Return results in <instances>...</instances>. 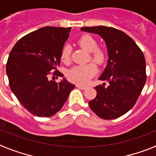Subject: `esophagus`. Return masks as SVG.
I'll return each instance as SVG.
<instances>
[{
	"instance_id": "esophagus-1",
	"label": "esophagus",
	"mask_w": 156,
	"mask_h": 156,
	"mask_svg": "<svg viewBox=\"0 0 156 156\" xmlns=\"http://www.w3.org/2000/svg\"><path fill=\"white\" fill-rule=\"evenodd\" d=\"M76 87L78 88H80V89H82V90H85V89L87 88V87L83 86V85H80V84H76Z\"/></svg>"
}]
</instances>
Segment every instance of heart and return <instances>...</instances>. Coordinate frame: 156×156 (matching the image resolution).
I'll list each match as a JSON object with an SVG mask.
<instances>
[{"label": "heart", "mask_w": 156, "mask_h": 156, "mask_svg": "<svg viewBox=\"0 0 156 156\" xmlns=\"http://www.w3.org/2000/svg\"><path fill=\"white\" fill-rule=\"evenodd\" d=\"M80 46L90 52V58L94 62L98 65L104 63L105 60V52L103 49L97 48L98 43L96 40L90 35H83L78 41ZM72 48L69 44L63 47L61 52V58L65 63H69L71 59ZM98 71L97 66L94 63H88L83 66H76L73 67L67 72V77L70 81L77 83L85 84L89 80L96 74Z\"/></svg>", "instance_id": "b5f03b06"}]
</instances>
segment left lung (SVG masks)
I'll use <instances>...</instances> for the list:
<instances>
[{"label":"left lung","mask_w":156,"mask_h":156,"mask_svg":"<svg viewBox=\"0 0 156 156\" xmlns=\"http://www.w3.org/2000/svg\"><path fill=\"white\" fill-rule=\"evenodd\" d=\"M81 31L98 34L105 42L108 62L98 80L108 87H95L97 95L89 106L104 119H116L131 109L146 82V64L143 52L132 38L122 31L103 26L82 27Z\"/></svg>","instance_id":"8db88e82"}]
</instances>
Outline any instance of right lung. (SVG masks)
Returning <instances> with one entry per match:
<instances>
[{"instance_id":"add662e5","label":"right lung","mask_w":156,"mask_h":156,"mask_svg":"<svg viewBox=\"0 0 156 156\" xmlns=\"http://www.w3.org/2000/svg\"><path fill=\"white\" fill-rule=\"evenodd\" d=\"M71 28L46 27L27 34L11 51L6 65L10 88L22 105L39 117H51L62 108L75 85L66 79L49 80L61 61ZM54 75L63 76L59 71Z\"/></svg>"}]
</instances>
